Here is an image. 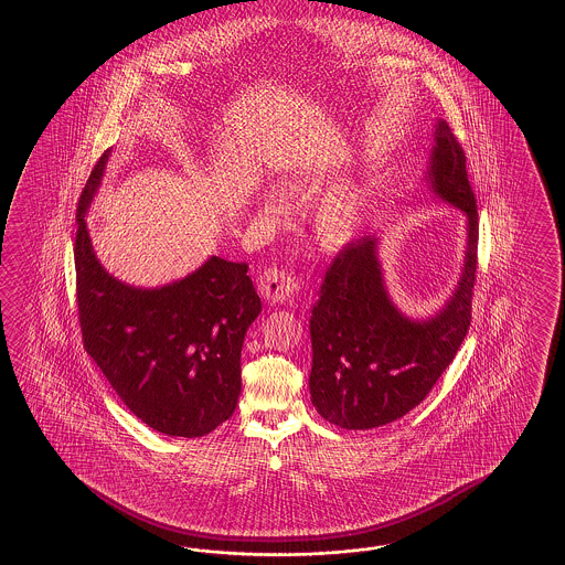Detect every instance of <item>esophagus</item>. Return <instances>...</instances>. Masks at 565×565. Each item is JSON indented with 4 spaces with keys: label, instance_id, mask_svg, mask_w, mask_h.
Masks as SVG:
<instances>
[{
    "label": "esophagus",
    "instance_id": "esophagus-1",
    "mask_svg": "<svg viewBox=\"0 0 565 565\" xmlns=\"http://www.w3.org/2000/svg\"><path fill=\"white\" fill-rule=\"evenodd\" d=\"M296 290V284L290 275L281 269H265L260 277H258V291L265 300H269L271 305H279L286 302L291 298V294Z\"/></svg>",
    "mask_w": 565,
    "mask_h": 565
}]
</instances>
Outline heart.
<instances>
[{
	"mask_svg": "<svg viewBox=\"0 0 565 565\" xmlns=\"http://www.w3.org/2000/svg\"><path fill=\"white\" fill-rule=\"evenodd\" d=\"M296 184L307 190H317L321 186V182L315 180V178L296 180ZM263 206L269 213L277 211L271 199H265ZM359 227V199L352 196V194H338V196L327 199L315 215V232H317V238L326 248H342L356 236Z\"/></svg>",
	"mask_w": 565,
	"mask_h": 565,
	"instance_id": "obj_1",
	"label": "heart"
}]
</instances>
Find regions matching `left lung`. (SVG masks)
Wrapping results in <instances>:
<instances>
[{"label":"left lung","instance_id":"1","mask_svg":"<svg viewBox=\"0 0 565 565\" xmlns=\"http://www.w3.org/2000/svg\"><path fill=\"white\" fill-rule=\"evenodd\" d=\"M430 190L466 215L460 281L445 307L416 321L402 315L383 281L375 236L350 242L327 269L310 317V397L342 428L381 427L416 408L462 345L472 319L479 211L466 153L447 121L435 126L428 159Z\"/></svg>","mask_w":565,"mask_h":565}]
</instances>
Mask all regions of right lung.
<instances>
[{"instance_id":"obj_1","label":"right lung","mask_w":565,"mask_h":565,"mask_svg":"<svg viewBox=\"0 0 565 565\" xmlns=\"http://www.w3.org/2000/svg\"><path fill=\"white\" fill-rule=\"evenodd\" d=\"M109 151L90 171L76 211V300L88 356L128 411L170 437H203L238 404L239 352L260 312L246 263L211 257L163 288H135L95 257L85 215Z\"/></svg>"}]
</instances>
